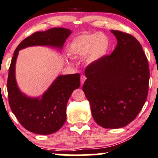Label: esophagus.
<instances>
[{"label":"esophagus","instance_id":"obj_1","mask_svg":"<svg viewBox=\"0 0 158 158\" xmlns=\"http://www.w3.org/2000/svg\"><path fill=\"white\" fill-rule=\"evenodd\" d=\"M85 79H86V77H85V75H82L81 76V85H83V83H84Z\"/></svg>","mask_w":158,"mask_h":158}]
</instances>
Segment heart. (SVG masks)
<instances>
[{
	"instance_id": "heart-1",
	"label": "heart",
	"mask_w": 158,
	"mask_h": 158,
	"mask_svg": "<svg viewBox=\"0 0 158 158\" xmlns=\"http://www.w3.org/2000/svg\"><path fill=\"white\" fill-rule=\"evenodd\" d=\"M110 40L102 32L84 33L74 39L69 48V53L73 57L86 56L89 64L100 61L108 53Z\"/></svg>"
}]
</instances>
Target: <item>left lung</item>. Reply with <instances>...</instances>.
Segmentation results:
<instances>
[{
	"instance_id": "obj_1",
	"label": "left lung",
	"mask_w": 158,
	"mask_h": 158,
	"mask_svg": "<svg viewBox=\"0 0 158 158\" xmlns=\"http://www.w3.org/2000/svg\"><path fill=\"white\" fill-rule=\"evenodd\" d=\"M111 32L117 45L110 55L85 68L83 90L97 124L117 129L135 119L143 108L149 90V68L139 41L127 33Z\"/></svg>"
}]
</instances>
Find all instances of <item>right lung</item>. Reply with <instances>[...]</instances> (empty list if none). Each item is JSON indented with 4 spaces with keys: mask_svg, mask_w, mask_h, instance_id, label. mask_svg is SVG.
<instances>
[{
    "mask_svg": "<svg viewBox=\"0 0 158 158\" xmlns=\"http://www.w3.org/2000/svg\"><path fill=\"white\" fill-rule=\"evenodd\" d=\"M71 34L64 28H50L37 31L20 42L14 52L7 81L9 102L11 111L23 127L40 135L56 133L67 118V104L75 89L81 85L78 73L60 75L55 80L42 98H31L23 94L17 87L15 79V64L19 50L30 46L45 45L61 49Z\"/></svg>",
    "mask_w": 158,
    "mask_h": 158,
    "instance_id": "right-lung-1",
    "label": "right lung"
}]
</instances>
